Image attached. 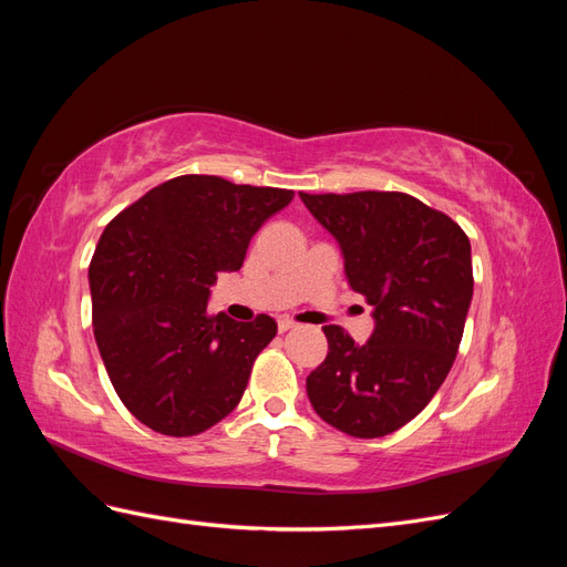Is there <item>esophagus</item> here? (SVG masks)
Returning a JSON list of instances; mask_svg holds the SVG:
<instances>
[{"instance_id":"esophagus-1","label":"esophagus","mask_w":567,"mask_h":567,"mask_svg":"<svg viewBox=\"0 0 567 567\" xmlns=\"http://www.w3.org/2000/svg\"><path fill=\"white\" fill-rule=\"evenodd\" d=\"M290 329H296V321L288 319V317H281V319H279V331L286 333V331H290Z\"/></svg>"}]
</instances>
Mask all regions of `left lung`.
Returning <instances> with one entry per match:
<instances>
[{
    "instance_id": "8db88e82",
    "label": "left lung",
    "mask_w": 567,
    "mask_h": 567,
    "mask_svg": "<svg viewBox=\"0 0 567 567\" xmlns=\"http://www.w3.org/2000/svg\"><path fill=\"white\" fill-rule=\"evenodd\" d=\"M340 244L375 329L357 346L323 326L329 354L307 375L317 414L352 437L416 419L447 379L473 298L471 241L452 217L402 192L300 194Z\"/></svg>"
}]
</instances>
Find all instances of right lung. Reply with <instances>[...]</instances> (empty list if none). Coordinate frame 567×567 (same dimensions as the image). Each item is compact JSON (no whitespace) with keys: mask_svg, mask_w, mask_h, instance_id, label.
I'll return each instance as SVG.
<instances>
[{"mask_svg":"<svg viewBox=\"0 0 567 567\" xmlns=\"http://www.w3.org/2000/svg\"><path fill=\"white\" fill-rule=\"evenodd\" d=\"M293 200L274 186L182 175L117 213L90 262L94 338L117 398L151 431L192 437L229 416L277 321L208 312L219 271Z\"/></svg>","mask_w":567,"mask_h":567,"instance_id":"add662e5","label":"right lung"}]
</instances>
